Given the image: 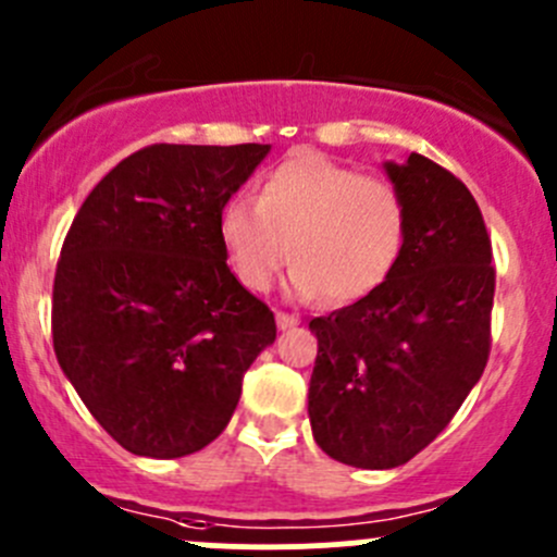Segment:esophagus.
<instances>
[{
	"label": "esophagus",
	"instance_id": "esophagus-1",
	"mask_svg": "<svg viewBox=\"0 0 557 557\" xmlns=\"http://www.w3.org/2000/svg\"><path fill=\"white\" fill-rule=\"evenodd\" d=\"M299 323V318H296V314H288V312H277V325L280 329H294V325Z\"/></svg>",
	"mask_w": 557,
	"mask_h": 557
}]
</instances>
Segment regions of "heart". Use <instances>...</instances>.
<instances>
[{
    "label": "heart",
    "mask_w": 557,
    "mask_h": 557,
    "mask_svg": "<svg viewBox=\"0 0 557 557\" xmlns=\"http://www.w3.org/2000/svg\"><path fill=\"white\" fill-rule=\"evenodd\" d=\"M218 232L252 294H267L290 256V296L347 305L393 272L407 239V207L387 180L301 150L258 183L256 201H228Z\"/></svg>",
    "instance_id": "obj_1"
}]
</instances>
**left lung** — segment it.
I'll return each mask as SVG.
<instances>
[{
	"label": "left lung",
	"instance_id": "1",
	"mask_svg": "<svg viewBox=\"0 0 557 557\" xmlns=\"http://www.w3.org/2000/svg\"><path fill=\"white\" fill-rule=\"evenodd\" d=\"M385 172L407 207L396 267L356 305L310 320L312 436L358 469H393L429 447L491 356L496 267L474 196L420 153Z\"/></svg>",
	"mask_w": 557,
	"mask_h": 557
}]
</instances>
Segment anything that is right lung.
<instances>
[{"label": "right lung", "instance_id": "obj_1", "mask_svg": "<svg viewBox=\"0 0 557 557\" xmlns=\"http://www.w3.org/2000/svg\"><path fill=\"white\" fill-rule=\"evenodd\" d=\"M269 145H148L77 210L53 280V350L134 455L183 458L223 434L277 336L226 263L221 212Z\"/></svg>", "mask_w": 557, "mask_h": 557}]
</instances>
